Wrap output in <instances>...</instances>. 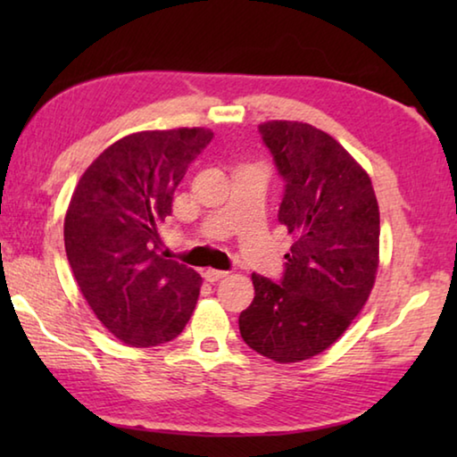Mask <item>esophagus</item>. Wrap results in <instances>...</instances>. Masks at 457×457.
Returning <instances> with one entry per match:
<instances>
[{"instance_id": "obj_1", "label": "esophagus", "mask_w": 457, "mask_h": 457, "mask_svg": "<svg viewBox=\"0 0 457 457\" xmlns=\"http://www.w3.org/2000/svg\"><path fill=\"white\" fill-rule=\"evenodd\" d=\"M228 276V272L226 270H205L204 272V278L207 282H218V280H221V278H226Z\"/></svg>"}]
</instances>
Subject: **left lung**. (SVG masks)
I'll list each match as a JSON object with an SVG mask.
<instances>
[{
  "mask_svg": "<svg viewBox=\"0 0 457 457\" xmlns=\"http://www.w3.org/2000/svg\"><path fill=\"white\" fill-rule=\"evenodd\" d=\"M284 179L278 221L294 244L280 282L252 274L244 343L276 362L327 351L365 306L378 266V205L365 169L306 122L258 127Z\"/></svg>",
  "mask_w": 457,
  "mask_h": 457,
  "instance_id": "8db88e82",
  "label": "left lung"
}]
</instances>
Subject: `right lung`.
<instances>
[{"instance_id": "1", "label": "right lung", "mask_w": 457, "mask_h": 457, "mask_svg": "<svg viewBox=\"0 0 457 457\" xmlns=\"http://www.w3.org/2000/svg\"><path fill=\"white\" fill-rule=\"evenodd\" d=\"M210 129L143 130L108 146L84 171L64 220V245L92 312L129 346L181 335L201 276L159 256V228Z\"/></svg>"}]
</instances>
